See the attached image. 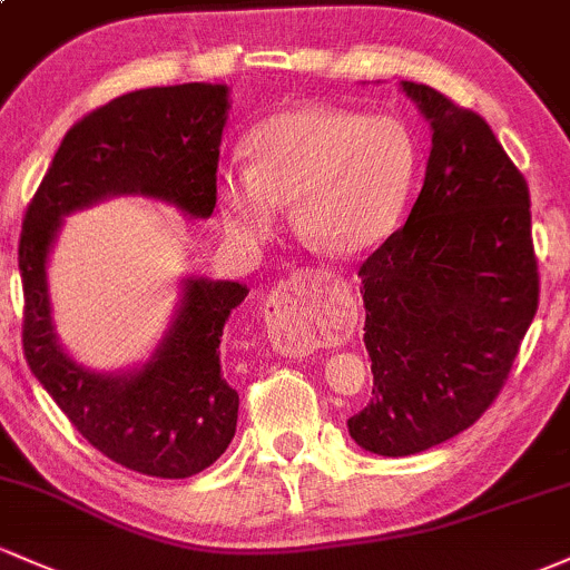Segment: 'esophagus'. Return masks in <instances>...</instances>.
<instances>
[{"label": "esophagus", "instance_id": "obj_1", "mask_svg": "<svg viewBox=\"0 0 570 570\" xmlns=\"http://www.w3.org/2000/svg\"><path fill=\"white\" fill-rule=\"evenodd\" d=\"M311 273L314 271H308V267H305V271H297V273H292L289 278L278 281V286H275V289L271 292V297H267L265 314H275V316L297 314V305L303 303V299H299V286L311 278ZM273 343L281 348V352L289 354V356L308 354V346H305L303 341H297L295 335H286L284 330H273Z\"/></svg>", "mask_w": 570, "mask_h": 570}]
</instances>
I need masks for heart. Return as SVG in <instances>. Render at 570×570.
I'll list each match as a JSON object with an SVG mask.
<instances>
[{"mask_svg": "<svg viewBox=\"0 0 570 570\" xmlns=\"http://www.w3.org/2000/svg\"><path fill=\"white\" fill-rule=\"evenodd\" d=\"M246 170L216 178L227 233L259 243L292 203L299 235L335 256L360 254L392 229L416 175V146L395 118L308 105L275 112L246 137Z\"/></svg>", "mask_w": 570, "mask_h": 570, "instance_id": "obj_1", "label": "heart"}]
</instances>
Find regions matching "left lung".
Instances as JSON below:
<instances>
[{"label":"left lung","instance_id":"obj_1","mask_svg":"<svg viewBox=\"0 0 570 570\" xmlns=\"http://www.w3.org/2000/svg\"><path fill=\"white\" fill-rule=\"evenodd\" d=\"M433 127L409 222L362 262L373 400L348 419L365 452L409 458L495 403L539 311L524 175L479 112L403 80Z\"/></svg>","mask_w":570,"mask_h":570}]
</instances>
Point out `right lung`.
<instances>
[{
  "label": "right lung",
  "mask_w": 570,
  "mask_h": 570,
  "mask_svg": "<svg viewBox=\"0 0 570 570\" xmlns=\"http://www.w3.org/2000/svg\"><path fill=\"white\" fill-rule=\"evenodd\" d=\"M227 108V86L210 83L140 89L99 105L65 135L23 216V356L72 428L142 476L189 479L227 452L237 392L222 373L218 343L248 289L237 281H186L178 318L154 360L129 376H94L56 343L48 248L61 216L108 194H148L208 218Z\"/></svg>",
  "instance_id": "obj_1"
}]
</instances>
